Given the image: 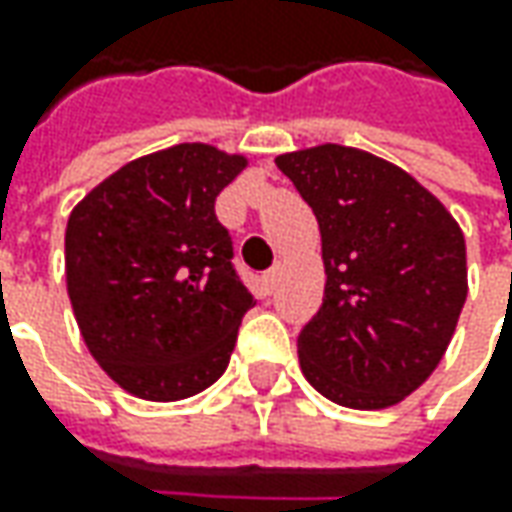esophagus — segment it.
<instances>
[{"instance_id": "1", "label": "esophagus", "mask_w": 512, "mask_h": 512, "mask_svg": "<svg viewBox=\"0 0 512 512\" xmlns=\"http://www.w3.org/2000/svg\"><path fill=\"white\" fill-rule=\"evenodd\" d=\"M262 282H265L267 293H273V290L279 287V282H282V265L270 267V270H267V273H265V279H262Z\"/></svg>"}]
</instances>
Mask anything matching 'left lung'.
Segmentation results:
<instances>
[{"mask_svg": "<svg viewBox=\"0 0 512 512\" xmlns=\"http://www.w3.org/2000/svg\"><path fill=\"white\" fill-rule=\"evenodd\" d=\"M322 233L325 299L299 364L325 399L384 410L439 367L467 299L459 222L407 170L347 145L276 156Z\"/></svg>", "mask_w": 512, "mask_h": 512, "instance_id": "obj_1", "label": "left lung"}]
</instances>
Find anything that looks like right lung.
I'll list each match as a JSON object with an SVG mask.
<instances>
[{
  "instance_id": "1",
  "label": "right lung",
  "mask_w": 512,
  "mask_h": 512,
  "mask_svg": "<svg viewBox=\"0 0 512 512\" xmlns=\"http://www.w3.org/2000/svg\"><path fill=\"white\" fill-rule=\"evenodd\" d=\"M242 153L182 142L110 173L70 210L65 276L90 356L148 402L202 393L227 370L256 305L242 285L216 196Z\"/></svg>"
}]
</instances>
